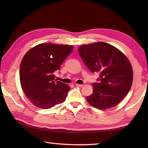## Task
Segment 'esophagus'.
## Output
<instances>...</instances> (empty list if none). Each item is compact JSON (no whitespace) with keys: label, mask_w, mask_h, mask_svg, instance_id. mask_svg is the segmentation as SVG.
I'll return each instance as SVG.
<instances>
[{"label":"esophagus","mask_w":148,"mask_h":148,"mask_svg":"<svg viewBox=\"0 0 148 148\" xmlns=\"http://www.w3.org/2000/svg\"><path fill=\"white\" fill-rule=\"evenodd\" d=\"M83 86H84L83 84H76V86H77V87H83Z\"/></svg>","instance_id":"obj_1"}]
</instances>
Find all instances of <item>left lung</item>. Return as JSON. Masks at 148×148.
Wrapping results in <instances>:
<instances>
[{
    "label": "left lung",
    "instance_id": "1",
    "mask_svg": "<svg viewBox=\"0 0 148 148\" xmlns=\"http://www.w3.org/2000/svg\"><path fill=\"white\" fill-rule=\"evenodd\" d=\"M78 52L92 73L100 76L92 84L93 92L87 101L96 108L106 110L117 106L129 92L133 79L131 62L116 47L105 42L82 45Z\"/></svg>",
    "mask_w": 148,
    "mask_h": 148
}]
</instances>
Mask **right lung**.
Masks as SVG:
<instances>
[{
  "label": "right lung",
  "instance_id": "obj_1",
  "mask_svg": "<svg viewBox=\"0 0 148 148\" xmlns=\"http://www.w3.org/2000/svg\"><path fill=\"white\" fill-rule=\"evenodd\" d=\"M69 45L40 44L25 55L19 69L20 83L32 104L48 109L62 103L70 91L67 84L55 79L53 72L73 50Z\"/></svg>",
  "mask_w": 148,
  "mask_h": 148
}]
</instances>
